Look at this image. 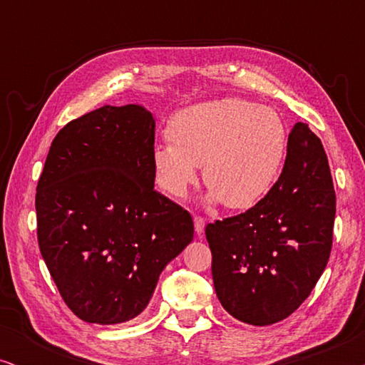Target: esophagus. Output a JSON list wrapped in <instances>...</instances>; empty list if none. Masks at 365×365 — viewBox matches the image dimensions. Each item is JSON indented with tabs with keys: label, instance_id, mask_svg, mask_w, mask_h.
Instances as JSON below:
<instances>
[{
	"label": "esophagus",
	"instance_id": "obj_1",
	"mask_svg": "<svg viewBox=\"0 0 365 365\" xmlns=\"http://www.w3.org/2000/svg\"><path fill=\"white\" fill-rule=\"evenodd\" d=\"M204 227H206V222H204L202 217L199 216H194V229H196V232L201 236V234L204 232Z\"/></svg>",
	"mask_w": 365,
	"mask_h": 365
}]
</instances>
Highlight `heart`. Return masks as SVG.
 <instances>
[{
	"label": "heart",
	"mask_w": 365,
	"mask_h": 365,
	"mask_svg": "<svg viewBox=\"0 0 365 365\" xmlns=\"http://www.w3.org/2000/svg\"><path fill=\"white\" fill-rule=\"evenodd\" d=\"M171 143L153 148L156 182L184 197L196 182L197 166L209 192L206 201L246 211L276 186L286 161L289 134L276 109L239 98L184 108L168 124Z\"/></svg>",
	"instance_id": "heart-1"
}]
</instances>
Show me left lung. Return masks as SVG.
<instances>
[{
  "label": "left lung",
  "instance_id": "left-lung-1",
  "mask_svg": "<svg viewBox=\"0 0 365 365\" xmlns=\"http://www.w3.org/2000/svg\"><path fill=\"white\" fill-rule=\"evenodd\" d=\"M334 217L326 151L307 124L297 123L271 192L239 216L207 224L212 281L222 307L251 326L291 316L327 266Z\"/></svg>",
  "mask_w": 365,
  "mask_h": 365
}]
</instances>
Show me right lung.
<instances>
[{
  "instance_id": "obj_1",
  "label": "right lung",
  "mask_w": 365,
  "mask_h": 365,
  "mask_svg": "<svg viewBox=\"0 0 365 365\" xmlns=\"http://www.w3.org/2000/svg\"><path fill=\"white\" fill-rule=\"evenodd\" d=\"M154 118L103 106L53 139L36 187L39 251L68 307L101 326L151 301L164 267L192 241V217L154 189Z\"/></svg>"
}]
</instances>
